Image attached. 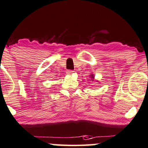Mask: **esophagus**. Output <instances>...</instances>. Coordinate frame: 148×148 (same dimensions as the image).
Segmentation results:
<instances>
[{
  "instance_id": "esophagus-1",
  "label": "esophagus",
  "mask_w": 148,
  "mask_h": 148,
  "mask_svg": "<svg viewBox=\"0 0 148 148\" xmlns=\"http://www.w3.org/2000/svg\"><path fill=\"white\" fill-rule=\"evenodd\" d=\"M73 73H74V71H72V70H68V71H66V74H69V75H71Z\"/></svg>"
}]
</instances>
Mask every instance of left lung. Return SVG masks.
Masks as SVG:
<instances>
[{"mask_svg":"<svg viewBox=\"0 0 148 148\" xmlns=\"http://www.w3.org/2000/svg\"><path fill=\"white\" fill-rule=\"evenodd\" d=\"M90 79H92V81H94L95 80V76H94V74H90ZM98 82V81H97Z\"/></svg>","mask_w":148,"mask_h":148,"instance_id":"1","label":"left lung"}]
</instances>
